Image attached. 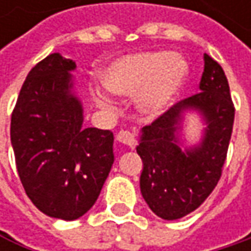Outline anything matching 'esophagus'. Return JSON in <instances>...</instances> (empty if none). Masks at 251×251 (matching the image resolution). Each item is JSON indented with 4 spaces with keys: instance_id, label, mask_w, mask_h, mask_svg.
<instances>
[{
    "instance_id": "1",
    "label": "esophagus",
    "mask_w": 251,
    "mask_h": 251,
    "mask_svg": "<svg viewBox=\"0 0 251 251\" xmlns=\"http://www.w3.org/2000/svg\"><path fill=\"white\" fill-rule=\"evenodd\" d=\"M116 139L119 142H122L124 145H127L129 148H135L136 147V138L135 133L130 130H119L116 135Z\"/></svg>"
}]
</instances>
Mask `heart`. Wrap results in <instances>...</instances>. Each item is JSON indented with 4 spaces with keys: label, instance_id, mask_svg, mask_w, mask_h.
Instances as JSON below:
<instances>
[{
    "label": "heart",
    "instance_id": "heart-1",
    "mask_svg": "<svg viewBox=\"0 0 251 251\" xmlns=\"http://www.w3.org/2000/svg\"><path fill=\"white\" fill-rule=\"evenodd\" d=\"M186 76V64L172 52H148L113 62L101 76L104 87L121 96L138 93V107L147 115L163 112L175 100ZM104 103V97L97 94Z\"/></svg>",
    "mask_w": 251,
    "mask_h": 251
}]
</instances>
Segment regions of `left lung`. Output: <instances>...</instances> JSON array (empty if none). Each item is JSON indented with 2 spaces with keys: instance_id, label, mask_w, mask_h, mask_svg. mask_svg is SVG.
<instances>
[{
  "instance_id": "obj_1",
  "label": "left lung",
  "mask_w": 251,
  "mask_h": 251,
  "mask_svg": "<svg viewBox=\"0 0 251 251\" xmlns=\"http://www.w3.org/2000/svg\"><path fill=\"white\" fill-rule=\"evenodd\" d=\"M201 91L176 103L152 124L142 127L136 152L144 169L141 193L151 211L163 220H178L196 208L218 184L234 124V103L221 65L205 53ZM186 108L199 110L208 124L202 142L181 151L175 130Z\"/></svg>"
}]
</instances>
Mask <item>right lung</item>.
I'll return each mask as SVG.
<instances>
[{
    "label": "right lung",
    "mask_w": 251,
    "mask_h": 251,
    "mask_svg": "<svg viewBox=\"0 0 251 251\" xmlns=\"http://www.w3.org/2000/svg\"><path fill=\"white\" fill-rule=\"evenodd\" d=\"M73 70L71 59L48 55L25 76L11 115V144L27 196L43 214L65 221L96 203L115 161L112 130L82 126Z\"/></svg>",
    "instance_id": "right-lung-1"
}]
</instances>
